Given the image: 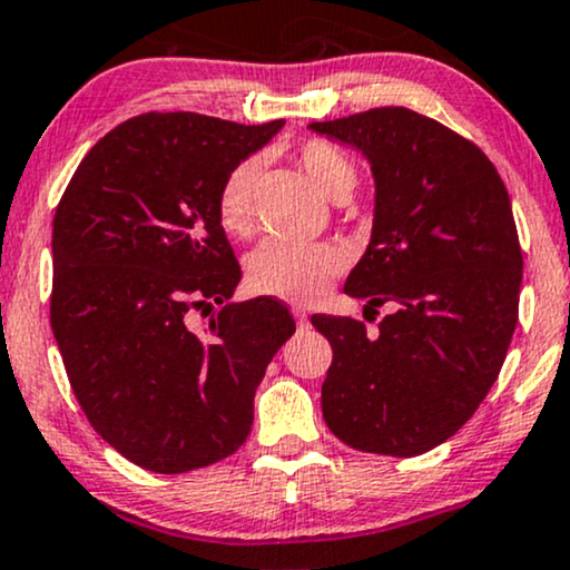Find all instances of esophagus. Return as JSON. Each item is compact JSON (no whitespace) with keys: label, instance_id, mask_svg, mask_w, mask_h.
<instances>
[{"label":"esophagus","instance_id":"34e87169","mask_svg":"<svg viewBox=\"0 0 570 570\" xmlns=\"http://www.w3.org/2000/svg\"><path fill=\"white\" fill-rule=\"evenodd\" d=\"M293 317H296V322H298V327H301V330L308 327V317H306L304 308H296V312H293Z\"/></svg>","mask_w":570,"mask_h":570}]
</instances>
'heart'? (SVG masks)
Returning a JSON list of instances; mask_svg holds the SVG:
<instances>
[{
  "instance_id": "heart-1",
  "label": "heart",
  "mask_w": 570,
  "mask_h": 570,
  "mask_svg": "<svg viewBox=\"0 0 570 570\" xmlns=\"http://www.w3.org/2000/svg\"><path fill=\"white\" fill-rule=\"evenodd\" d=\"M298 164L330 200H346L360 179L354 160L327 139H308L301 145ZM258 168H262L258 158H245L222 181L216 214H219L224 232L229 235H248ZM343 262H346L343 253L330 243L266 240L250 253L248 283L262 296L308 304V301L320 298L330 283L338 277Z\"/></svg>"
}]
</instances>
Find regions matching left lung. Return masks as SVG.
I'll use <instances>...</instances> for the list:
<instances>
[{"label":"left lung","mask_w":570,"mask_h":570,"mask_svg":"<svg viewBox=\"0 0 570 570\" xmlns=\"http://www.w3.org/2000/svg\"><path fill=\"white\" fill-rule=\"evenodd\" d=\"M356 147L375 177V222L343 293L375 312V333L317 314L333 346L322 414L343 444L414 456L473 417L518 325L523 253L508 187L481 147L410 108L314 121Z\"/></svg>","instance_id":"obj_1"}]
</instances>
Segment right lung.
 <instances>
[{"label": "right lung", "mask_w": 570, "mask_h": 570, "mask_svg": "<svg viewBox=\"0 0 570 570\" xmlns=\"http://www.w3.org/2000/svg\"><path fill=\"white\" fill-rule=\"evenodd\" d=\"M145 114L87 153L52 222L49 322L97 433L153 473L214 465L243 446L266 364L296 333L240 283L216 214L222 181L283 129ZM223 304L198 334L193 311Z\"/></svg>", "instance_id": "1"}]
</instances>
